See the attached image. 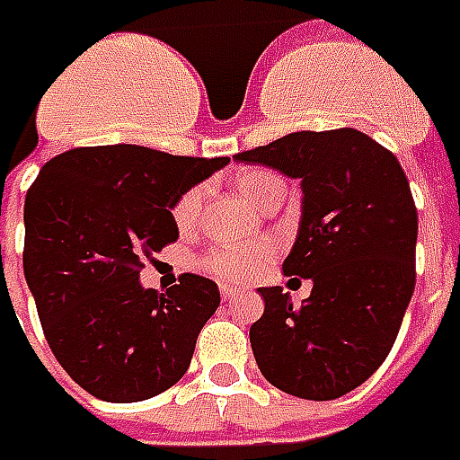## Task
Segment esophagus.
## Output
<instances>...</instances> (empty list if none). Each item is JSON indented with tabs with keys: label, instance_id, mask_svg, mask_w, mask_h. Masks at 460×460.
<instances>
[{
	"label": "esophagus",
	"instance_id": "34e87169",
	"mask_svg": "<svg viewBox=\"0 0 460 460\" xmlns=\"http://www.w3.org/2000/svg\"><path fill=\"white\" fill-rule=\"evenodd\" d=\"M220 295H223V299H227V302H230V299H235L237 295H240V289L230 288V285H223V288H220Z\"/></svg>",
	"mask_w": 460,
	"mask_h": 460
}]
</instances>
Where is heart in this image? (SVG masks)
Segmentation results:
<instances>
[{"label":"heart","mask_w":460,"mask_h":460,"mask_svg":"<svg viewBox=\"0 0 460 460\" xmlns=\"http://www.w3.org/2000/svg\"><path fill=\"white\" fill-rule=\"evenodd\" d=\"M235 188L247 203L257 208V210H265L267 203H272L275 198L285 195V185L277 175L267 171H257V168H247V171L237 172ZM203 198L205 190L200 185H195L175 200V205H172V223L181 233H188V230L195 227L200 208H203ZM270 255H272L270 245L213 247L200 257V270L213 275L215 279H223V282H247L250 277H255L262 270Z\"/></svg>","instance_id":"b5f03b06"}]
</instances>
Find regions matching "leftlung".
I'll return each instance as SVG.
<instances>
[{
	"label": "left lung",
	"mask_w": 460,
	"mask_h": 460,
	"mask_svg": "<svg viewBox=\"0 0 460 460\" xmlns=\"http://www.w3.org/2000/svg\"><path fill=\"white\" fill-rule=\"evenodd\" d=\"M235 161L299 181L302 220L282 272L312 279L299 307L282 288L257 289V367L279 392L340 399L379 369L411 302L419 215L406 172L357 128L289 133Z\"/></svg>",
	"instance_id": "left-lung-1"
}]
</instances>
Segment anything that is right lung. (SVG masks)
Masks as SVG:
<instances>
[{
  "mask_svg": "<svg viewBox=\"0 0 460 460\" xmlns=\"http://www.w3.org/2000/svg\"><path fill=\"white\" fill-rule=\"evenodd\" d=\"M227 158L89 146L51 158L24 203V277L57 361L101 402L151 399L181 381L220 305L213 279L138 282L146 257L178 240L175 200Z\"/></svg>",
  "mask_w": 460,
  "mask_h": 460,
  "instance_id": "add662e5",
  "label": "right lung"
}]
</instances>
